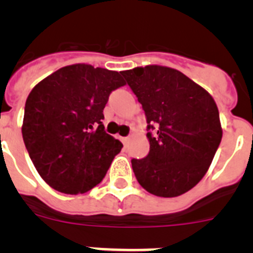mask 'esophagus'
Segmentation results:
<instances>
[{
  "instance_id": "34e87169",
  "label": "esophagus",
  "mask_w": 253,
  "mask_h": 253,
  "mask_svg": "<svg viewBox=\"0 0 253 253\" xmlns=\"http://www.w3.org/2000/svg\"><path fill=\"white\" fill-rule=\"evenodd\" d=\"M122 140H123V143H128L129 142V137H123Z\"/></svg>"
}]
</instances>
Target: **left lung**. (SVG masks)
Returning <instances> with one entry per match:
<instances>
[{
    "mask_svg": "<svg viewBox=\"0 0 253 253\" xmlns=\"http://www.w3.org/2000/svg\"><path fill=\"white\" fill-rule=\"evenodd\" d=\"M122 75L146 113L149 153L131 160L143 189L161 198L187 193L204 177L222 140L215 101L202 86L177 71L157 64Z\"/></svg>",
    "mask_w": 253,
    "mask_h": 253,
    "instance_id": "left-lung-1",
    "label": "left lung"
}]
</instances>
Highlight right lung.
<instances>
[{
	"label": "right lung",
	"instance_id": "obj_1",
	"mask_svg": "<svg viewBox=\"0 0 253 253\" xmlns=\"http://www.w3.org/2000/svg\"><path fill=\"white\" fill-rule=\"evenodd\" d=\"M124 84L116 71L77 63L62 67L31 90L22 138L49 186L76 195L101 182L123 148L105 133L102 111L111 91Z\"/></svg>",
	"mask_w": 253,
	"mask_h": 253
}]
</instances>
